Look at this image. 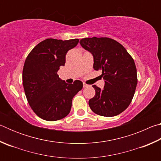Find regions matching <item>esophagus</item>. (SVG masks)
<instances>
[{"instance_id": "obj_1", "label": "esophagus", "mask_w": 161, "mask_h": 161, "mask_svg": "<svg viewBox=\"0 0 161 161\" xmlns=\"http://www.w3.org/2000/svg\"><path fill=\"white\" fill-rule=\"evenodd\" d=\"M89 85H88V84H86V83H83V86L84 87H87V86H88Z\"/></svg>"}]
</instances>
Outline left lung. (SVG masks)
Returning a JSON list of instances; mask_svg holds the SVG:
<instances>
[{
  "instance_id": "left-lung-1",
  "label": "left lung",
  "mask_w": 161,
  "mask_h": 161,
  "mask_svg": "<svg viewBox=\"0 0 161 161\" xmlns=\"http://www.w3.org/2000/svg\"><path fill=\"white\" fill-rule=\"evenodd\" d=\"M80 45L93 54L95 70H102L105 80L103 89L93 85L94 97L89 107L99 116L111 117L126 110L131 102L137 86L134 60L121 44L108 37H87Z\"/></svg>"
}]
</instances>
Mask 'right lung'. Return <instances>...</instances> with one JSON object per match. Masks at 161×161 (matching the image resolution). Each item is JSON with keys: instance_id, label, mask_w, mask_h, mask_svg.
<instances>
[{"instance_id": "add662e5", "label": "right lung", "mask_w": 161, "mask_h": 161, "mask_svg": "<svg viewBox=\"0 0 161 161\" xmlns=\"http://www.w3.org/2000/svg\"><path fill=\"white\" fill-rule=\"evenodd\" d=\"M79 39L62 40L48 38L40 42L27 57L23 69V84L27 100L40 118L54 121L69 114L75 95L83 87L80 80L67 84L58 71L64 66L68 51Z\"/></svg>"}]
</instances>
